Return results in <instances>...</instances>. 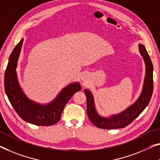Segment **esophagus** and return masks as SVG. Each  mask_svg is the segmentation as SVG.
<instances>
[{
  "label": "esophagus",
  "mask_w": 160,
  "mask_h": 160,
  "mask_svg": "<svg viewBox=\"0 0 160 160\" xmlns=\"http://www.w3.org/2000/svg\"><path fill=\"white\" fill-rule=\"evenodd\" d=\"M85 78H86V76H85V75H83L82 77V80H83V79H84Z\"/></svg>",
  "instance_id": "1"
}]
</instances>
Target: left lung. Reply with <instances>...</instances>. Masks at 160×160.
Returning a JSON list of instances; mask_svg holds the SVG:
<instances>
[{
  "instance_id": "left-lung-1",
  "label": "left lung",
  "mask_w": 160,
  "mask_h": 160,
  "mask_svg": "<svg viewBox=\"0 0 160 160\" xmlns=\"http://www.w3.org/2000/svg\"><path fill=\"white\" fill-rule=\"evenodd\" d=\"M139 51L145 63V77L141 94L133 104L117 114H113L109 117H102L96 110L94 97L92 92L88 89H84V93L87 96L88 117L97 127L105 129L124 128L131 124L144 111L149 103L153 92V66L143 44H139Z\"/></svg>"
}]
</instances>
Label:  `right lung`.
<instances>
[{
    "mask_svg": "<svg viewBox=\"0 0 160 160\" xmlns=\"http://www.w3.org/2000/svg\"><path fill=\"white\" fill-rule=\"evenodd\" d=\"M23 42V38H21L9 57L4 77L5 92L12 107L24 121L37 126L53 125L60 120L66 103L82 87L78 82L70 83L52 102L46 104H38L28 99L19 85L16 70Z\"/></svg>",
    "mask_w": 160,
    "mask_h": 160,
    "instance_id": "right-lung-1",
    "label": "right lung"
}]
</instances>
